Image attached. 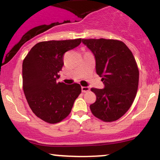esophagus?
<instances>
[{"label": "esophagus", "mask_w": 160, "mask_h": 160, "mask_svg": "<svg viewBox=\"0 0 160 160\" xmlns=\"http://www.w3.org/2000/svg\"><path fill=\"white\" fill-rule=\"evenodd\" d=\"M81 89L82 92H87L90 90V88H89V86H82Z\"/></svg>", "instance_id": "esophagus-1"}]
</instances>
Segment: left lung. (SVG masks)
I'll return each mask as SVG.
<instances>
[{
    "instance_id": "1",
    "label": "left lung",
    "mask_w": 160,
    "mask_h": 160,
    "mask_svg": "<svg viewBox=\"0 0 160 160\" xmlns=\"http://www.w3.org/2000/svg\"><path fill=\"white\" fill-rule=\"evenodd\" d=\"M95 59V71L104 89H91L96 101L90 105L92 114L104 122L120 119L131 107L136 95L139 71L134 58L123 42L117 40L82 39Z\"/></svg>"
}]
</instances>
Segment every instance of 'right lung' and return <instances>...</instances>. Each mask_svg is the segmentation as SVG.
I'll use <instances>...</instances> for the list:
<instances>
[{
	"label": "right lung",
	"instance_id": "1",
	"mask_svg": "<svg viewBox=\"0 0 160 160\" xmlns=\"http://www.w3.org/2000/svg\"><path fill=\"white\" fill-rule=\"evenodd\" d=\"M81 41L80 38L40 42L24 59L25 98L33 113L45 122L56 123L67 117L81 92L80 84L67 85L57 81L64 65V53L78 47Z\"/></svg>",
	"mask_w": 160,
	"mask_h": 160
}]
</instances>
